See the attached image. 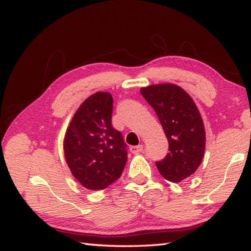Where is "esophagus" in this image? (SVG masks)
<instances>
[{"label": "esophagus", "mask_w": 251, "mask_h": 251, "mask_svg": "<svg viewBox=\"0 0 251 251\" xmlns=\"http://www.w3.org/2000/svg\"><path fill=\"white\" fill-rule=\"evenodd\" d=\"M129 150H130L131 153L138 154V153H140L143 150V146H141V145H139V146H132V147L129 148Z\"/></svg>", "instance_id": "34e87169"}]
</instances>
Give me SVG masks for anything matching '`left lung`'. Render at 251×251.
I'll use <instances>...</instances> for the list:
<instances>
[{"label": "left lung", "mask_w": 251, "mask_h": 251, "mask_svg": "<svg viewBox=\"0 0 251 251\" xmlns=\"http://www.w3.org/2000/svg\"><path fill=\"white\" fill-rule=\"evenodd\" d=\"M140 92L155 111L169 143L166 157L156 162L158 172L170 182H181L196 172L204 157L206 132L200 111L176 84H154Z\"/></svg>", "instance_id": "left-lung-1"}]
</instances>
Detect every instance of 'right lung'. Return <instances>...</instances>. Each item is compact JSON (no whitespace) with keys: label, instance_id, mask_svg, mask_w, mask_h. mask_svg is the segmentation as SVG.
<instances>
[{"label":"right lung","instance_id":"right-lung-1","mask_svg":"<svg viewBox=\"0 0 251 251\" xmlns=\"http://www.w3.org/2000/svg\"><path fill=\"white\" fill-rule=\"evenodd\" d=\"M112 108L110 93L89 96L74 113L63 139L71 174L92 191L103 190L119 179L127 162L124 139L112 126Z\"/></svg>","mask_w":251,"mask_h":251}]
</instances>
